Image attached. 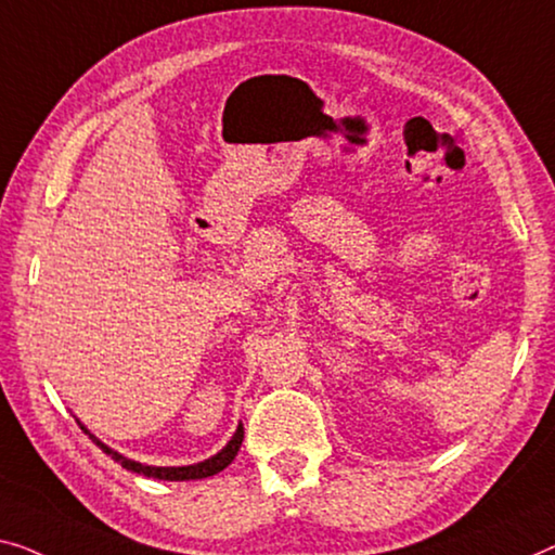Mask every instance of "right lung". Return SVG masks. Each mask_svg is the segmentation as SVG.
Wrapping results in <instances>:
<instances>
[{"mask_svg":"<svg viewBox=\"0 0 555 555\" xmlns=\"http://www.w3.org/2000/svg\"><path fill=\"white\" fill-rule=\"evenodd\" d=\"M77 424L81 426V431L89 434V438H92V441L106 453V456H112L114 461L121 463V468L131 470V474H142L146 478H159V481H196V478H209L214 474H219V470H224L229 463L236 459V453H238V449H242V441H244V426L238 424L234 436H231V441L219 453H214L211 459L192 463V466H146V463H139L134 459L121 456L119 451H114L104 441H99V438L89 431V428L81 424L79 418H77Z\"/></svg>","mask_w":555,"mask_h":555,"instance_id":"1","label":"right lung"}]
</instances>
